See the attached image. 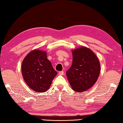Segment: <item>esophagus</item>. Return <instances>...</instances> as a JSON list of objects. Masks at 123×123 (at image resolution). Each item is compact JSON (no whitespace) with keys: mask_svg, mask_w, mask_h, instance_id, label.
I'll use <instances>...</instances> for the list:
<instances>
[{"mask_svg":"<svg viewBox=\"0 0 123 123\" xmlns=\"http://www.w3.org/2000/svg\"><path fill=\"white\" fill-rule=\"evenodd\" d=\"M64 71H60L59 72V75H64Z\"/></svg>","mask_w":123,"mask_h":123,"instance_id":"obj_1","label":"esophagus"}]
</instances>
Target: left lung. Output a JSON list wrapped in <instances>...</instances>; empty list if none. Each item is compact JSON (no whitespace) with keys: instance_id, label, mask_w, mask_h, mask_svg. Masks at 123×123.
<instances>
[{"instance_id":"left-lung-1","label":"left lung","mask_w":123,"mask_h":123,"mask_svg":"<svg viewBox=\"0 0 123 123\" xmlns=\"http://www.w3.org/2000/svg\"><path fill=\"white\" fill-rule=\"evenodd\" d=\"M72 51L73 62L66 72L68 79L74 91H86L98 79L101 69L99 60L92 50L83 46Z\"/></svg>"}]
</instances>
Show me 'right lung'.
I'll return each mask as SVG.
<instances>
[{
  "label": "right lung",
  "instance_id": "obj_1",
  "mask_svg": "<svg viewBox=\"0 0 123 123\" xmlns=\"http://www.w3.org/2000/svg\"><path fill=\"white\" fill-rule=\"evenodd\" d=\"M21 72L23 78L30 88L38 92H47L57 74L47 59V52L39 49L32 50L25 57Z\"/></svg>",
  "mask_w": 123,
  "mask_h": 123
}]
</instances>
